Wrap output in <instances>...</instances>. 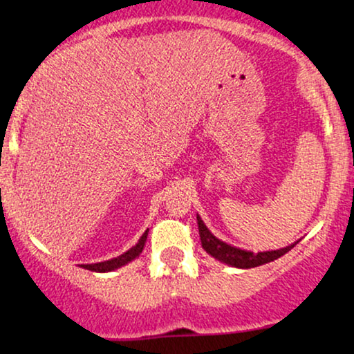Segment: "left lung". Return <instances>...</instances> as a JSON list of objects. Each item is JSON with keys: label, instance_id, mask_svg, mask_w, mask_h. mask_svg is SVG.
Here are the masks:
<instances>
[{"label": "left lung", "instance_id": "1", "mask_svg": "<svg viewBox=\"0 0 354 354\" xmlns=\"http://www.w3.org/2000/svg\"><path fill=\"white\" fill-rule=\"evenodd\" d=\"M198 219V230H200V238H201V246L205 248L206 253H209L213 258H216L218 261L226 263V265L234 266V268H243V270H248V268H256L261 266L265 263H271L274 259L281 258L283 254H286L291 248H295L296 243L293 245L281 248V250L274 251H259V253H253V251L239 250V248H234L228 245V243L218 239L214 234H211V231L206 228V225L203 223L200 216Z\"/></svg>", "mask_w": 354, "mask_h": 354}]
</instances>
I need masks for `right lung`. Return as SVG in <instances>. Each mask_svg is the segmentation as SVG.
Wrapping results in <instances>:
<instances>
[{"label": "right lung", "mask_w": 354, "mask_h": 354, "mask_svg": "<svg viewBox=\"0 0 354 354\" xmlns=\"http://www.w3.org/2000/svg\"><path fill=\"white\" fill-rule=\"evenodd\" d=\"M146 238H148V231H145L143 236L140 238V241H138L136 245L131 248V250H128V251H126V253L120 254V256H118V258L108 259V261L95 263V265H81V266H83L84 270H89V271H98V273H106V271L118 270V268L128 265L129 261H133V259L138 258V256L141 254V251H143V248H145Z\"/></svg>", "instance_id": "obj_1"}]
</instances>
